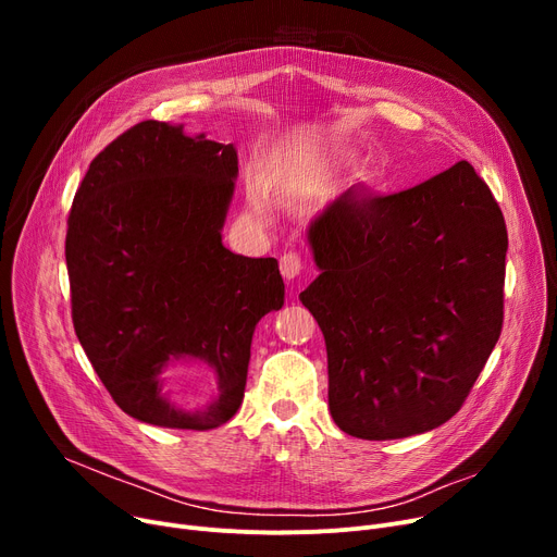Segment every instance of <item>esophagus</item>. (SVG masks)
I'll return each instance as SVG.
<instances>
[{"label":"esophagus","mask_w":557,"mask_h":557,"mask_svg":"<svg viewBox=\"0 0 557 557\" xmlns=\"http://www.w3.org/2000/svg\"><path fill=\"white\" fill-rule=\"evenodd\" d=\"M305 269V261L298 252H284L280 257V271L286 280H296Z\"/></svg>","instance_id":"1"}]
</instances>
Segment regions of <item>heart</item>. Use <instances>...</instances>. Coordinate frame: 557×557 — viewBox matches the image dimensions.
<instances>
[{
    "label": "heart",
    "instance_id": "b5f03b06",
    "mask_svg": "<svg viewBox=\"0 0 557 557\" xmlns=\"http://www.w3.org/2000/svg\"><path fill=\"white\" fill-rule=\"evenodd\" d=\"M250 202H252V210H255V212H261V210H263V202H261V198H259V194H252V198H250Z\"/></svg>",
    "mask_w": 557,
    "mask_h": 557
}]
</instances>
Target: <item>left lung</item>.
Returning a JSON list of instances; mask_svg holds the SVG:
<instances>
[{
    "mask_svg": "<svg viewBox=\"0 0 557 557\" xmlns=\"http://www.w3.org/2000/svg\"><path fill=\"white\" fill-rule=\"evenodd\" d=\"M307 242L300 300L327 345L341 431L397 441L454 418L499 341L508 232L470 162L391 196L349 187Z\"/></svg>",
    "mask_w": 557,
    "mask_h": 557,
    "instance_id": "1",
    "label": "left lung"
}]
</instances>
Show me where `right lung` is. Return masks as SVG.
Listing matches in <instances>:
<instances>
[{
  "mask_svg": "<svg viewBox=\"0 0 557 557\" xmlns=\"http://www.w3.org/2000/svg\"><path fill=\"white\" fill-rule=\"evenodd\" d=\"M237 164L232 144L149 120L106 146L74 196V330L114 404L139 422L225 424L244 399L255 327L284 305L277 259L221 242ZM189 360L218 376L205 412H183L161 393L165 368Z\"/></svg>",
  "mask_w": 557,
  "mask_h": 557,
  "instance_id": "1",
  "label": "right lung"
}]
</instances>
